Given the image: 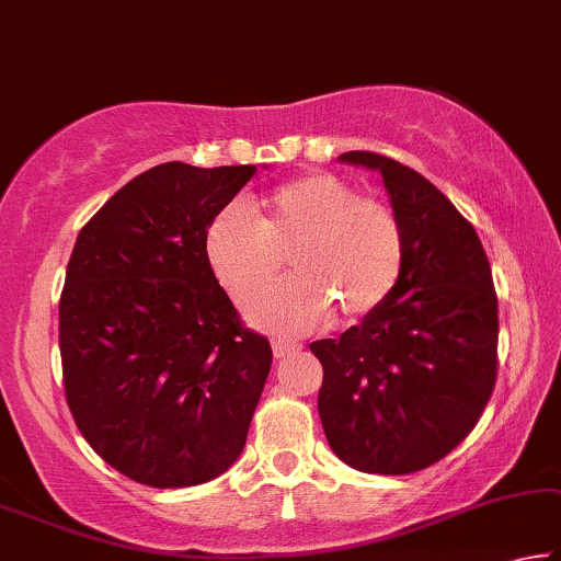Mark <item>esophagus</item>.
I'll use <instances>...</instances> for the list:
<instances>
[{"mask_svg":"<svg viewBox=\"0 0 561 561\" xmlns=\"http://www.w3.org/2000/svg\"><path fill=\"white\" fill-rule=\"evenodd\" d=\"M300 346L296 343H288V341H273V356L275 358H288L293 353H298Z\"/></svg>","mask_w":561,"mask_h":561,"instance_id":"obj_1","label":"esophagus"}]
</instances>
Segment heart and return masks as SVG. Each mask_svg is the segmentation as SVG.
Masks as SVG:
<instances>
[{
  "instance_id": "obj_1",
  "label": "heart",
  "mask_w": 561,
  "mask_h": 561,
  "mask_svg": "<svg viewBox=\"0 0 561 561\" xmlns=\"http://www.w3.org/2000/svg\"><path fill=\"white\" fill-rule=\"evenodd\" d=\"M251 215L228 208L205 230L215 280L240 306L265 296L288 261L296 280L251 310V321L280 335L316 331L325 306L339 321L374 313L403 271V230L389 205L360 197L335 175H306L275 187Z\"/></svg>"
}]
</instances>
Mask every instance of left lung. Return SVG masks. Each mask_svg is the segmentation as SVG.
I'll return each mask as SVG.
<instances>
[{"mask_svg": "<svg viewBox=\"0 0 561 561\" xmlns=\"http://www.w3.org/2000/svg\"><path fill=\"white\" fill-rule=\"evenodd\" d=\"M341 162L381 172L403 230V271L381 308L310 351L323 366L318 416L341 461L411 473L456 449L496 381V293L481 240L436 185L376 152Z\"/></svg>", "mask_w": 561, "mask_h": 561, "instance_id": "8db88e82", "label": "left lung"}]
</instances>
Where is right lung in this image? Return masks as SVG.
Wrapping results in <instances>:
<instances>
[{"label": "right lung", "mask_w": 561, "mask_h": 561, "mask_svg": "<svg viewBox=\"0 0 561 561\" xmlns=\"http://www.w3.org/2000/svg\"><path fill=\"white\" fill-rule=\"evenodd\" d=\"M255 170L150 168L77 236L59 298L67 407L137 484H205L245 446L273 351L243 329L203 240Z\"/></svg>", "instance_id": "right-lung-1"}]
</instances>
